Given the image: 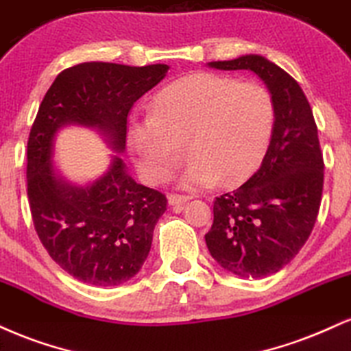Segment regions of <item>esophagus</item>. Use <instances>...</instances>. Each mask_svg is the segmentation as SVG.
Wrapping results in <instances>:
<instances>
[{"instance_id": "34e87169", "label": "esophagus", "mask_w": 351, "mask_h": 351, "mask_svg": "<svg viewBox=\"0 0 351 351\" xmlns=\"http://www.w3.org/2000/svg\"><path fill=\"white\" fill-rule=\"evenodd\" d=\"M193 199L192 195H184V193H169V204L171 205H184L185 202Z\"/></svg>"}]
</instances>
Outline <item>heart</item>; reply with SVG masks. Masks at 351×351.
I'll return each mask as SVG.
<instances>
[{
	"mask_svg": "<svg viewBox=\"0 0 351 351\" xmlns=\"http://www.w3.org/2000/svg\"><path fill=\"white\" fill-rule=\"evenodd\" d=\"M276 121L274 100L258 82L193 73L156 95L151 118L128 130V147L139 172L152 184L166 182L184 158L193 156L182 184L226 187L248 180L261 166Z\"/></svg>",
	"mask_w": 351,
	"mask_h": 351,
	"instance_id": "b5f03b06",
	"label": "heart"
}]
</instances>
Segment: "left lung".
<instances>
[{"label":"left lung","mask_w":351,"mask_h":351,"mask_svg":"<svg viewBox=\"0 0 351 351\" xmlns=\"http://www.w3.org/2000/svg\"><path fill=\"white\" fill-rule=\"evenodd\" d=\"M251 70L274 100L273 138L261 167L213 202L205 234L218 265L240 278H266L289 265L314 230L324 189V156L312 108L298 82L261 56L210 62Z\"/></svg>","instance_id":"left-lung-1"}]
</instances>
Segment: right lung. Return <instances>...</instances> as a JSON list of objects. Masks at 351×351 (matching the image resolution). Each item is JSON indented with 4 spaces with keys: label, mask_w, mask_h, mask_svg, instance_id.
I'll use <instances>...</instances> for the list:
<instances>
[{
    "label": "right lung",
    "mask_w": 351,
    "mask_h": 351,
    "mask_svg": "<svg viewBox=\"0 0 351 351\" xmlns=\"http://www.w3.org/2000/svg\"><path fill=\"white\" fill-rule=\"evenodd\" d=\"M167 70L164 64L84 62L62 70L40 103L27 139L32 223L49 256L78 281L103 287L130 281L149 254L167 199L136 184L118 156L92 185L57 179L51 164L53 136L70 123L97 126L110 136L113 149L123 151L128 113Z\"/></svg>",
    "instance_id": "obj_1"
}]
</instances>
